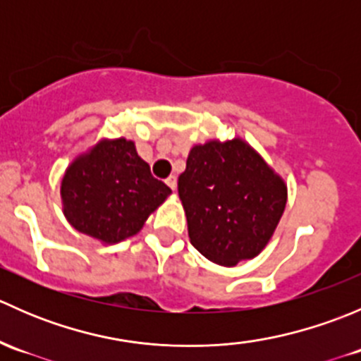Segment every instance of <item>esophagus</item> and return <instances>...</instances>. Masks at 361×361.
<instances>
[{
  "label": "esophagus",
  "instance_id": "esophagus-1",
  "mask_svg": "<svg viewBox=\"0 0 361 361\" xmlns=\"http://www.w3.org/2000/svg\"><path fill=\"white\" fill-rule=\"evenodd\" d=\"M166 183H167V187L171 188V190H176V187H178V181H176V176H169L166 180Z\"/></svg>",
  "mask_w": 361,
  "mask_h": 361
}]
</instances>
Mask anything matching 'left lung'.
Returning a JSON list of instances; mask_svg holds the SVG:
<instances>
[{"instance_id": "1", "label": "left lung", "mask_w": 361, "mask_h": 361, "mask_svg": "<svg viewBox=\"0 0 361 361\" xmlns=\"http://www.w3.org/2000/svg\"><path fill=\"white\" fill-rule=\"evenodd\" d=\"M178 194L192 246L225 267L257 257L286 206L281 178L241 140L192 148Z\"/></svg>"}]
</instances>
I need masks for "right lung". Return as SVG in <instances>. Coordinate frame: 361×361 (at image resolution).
Returning a JSON list of instances; mask_svg holds the SVG:
<instances>
[{
  "instance_id": "right-lung-1",
  "label": "right lung",
  "mask_w": 361,
  "mask_h": 361,
  "mask_svg": "<svg viewBox=\"0 0 361 361\" xmlns=\"http://www.w3.org/2000/svg\"><path fill=\"white\" fill-rule=\"evenodd\" d=\"M171 194L123 137L101 141L68 167L61 185L64 214L82 234L118 243L143 227Z\"/></svg>"
}]
</instances>
